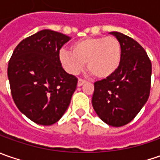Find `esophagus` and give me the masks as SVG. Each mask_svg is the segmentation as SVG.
I'll use <instances>...</instances> for the list:
<instances>
[{
    "instance_id": "1",
    "label": "esophagus",
    "mask_w": 160,
    "mask_h": 160,
    "mask_svg": "<svg viewBox=\"0 0 160 160\" xmlns=\"http://www.w3.org/2000/svg\"><path fill=\"white\" fill-rule=\"evenodd\" d=\"M83 83H85V81H84V80H83V79H78V81H77V86H78V87L82 86Z\"/></svg>"
}]
</instances>
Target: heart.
<instances>
[{
    "label": "heart",
    "mask_w": 160,
    "mask_h": 160,
    "mask_svg": "<svg viewBox=\"0 0 160 160\" xmlns=\"http://www.w3.org/2000/svg\"><path fill=\"white\" fill-rule=\"evenodd\" d=\"M72 52H59V62L65 70L77 75L86 63L87 70L98 79L112 77L119 68L122 48L114 36L88 37L77 41L71 46Z\"/></svg>",
    "instance_id": "b5f03b06"
}]
</instances>
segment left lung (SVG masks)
I'll return each mask as SVG.
<instances>
[{
	"label": "left lung",
	"instance_id": "left-lung-1",
	"mask_svg": "<svg viewBox=\"0 0 160 160\" xmlns=\"http://www.w3.org/2000/svg\"><path fill=\"white\" fill-rule=\"evenodd\" d=\"M109 34L121 44V64L112 77L94 83L92 104L104 123L119 127L131 122L149 99L151 62L136 41L119 32Z\"/></svg>",
	"mask_w": 160,
	"mask_h": 160
}]
</instances>
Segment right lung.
Masks as SVG:
<instances>
[{
	"label": "right lung",
	"mask_w": 160,
	"mask_h": 160,
	"mask_svg": "<svg viewBox=\"0 0 160 160\" xmlns=\"http://www.w3.org/2000/svg\"><path fill=\"white\" fill-rule=\"evenodd\" d=\"M69 36L44 29L21 41L8 65V78L16 106L42 126L58 122L69 106L77 78L61 67L59 50Z\"/></svg>",
	"instance_id": "add662e5"
}]
</instances>
